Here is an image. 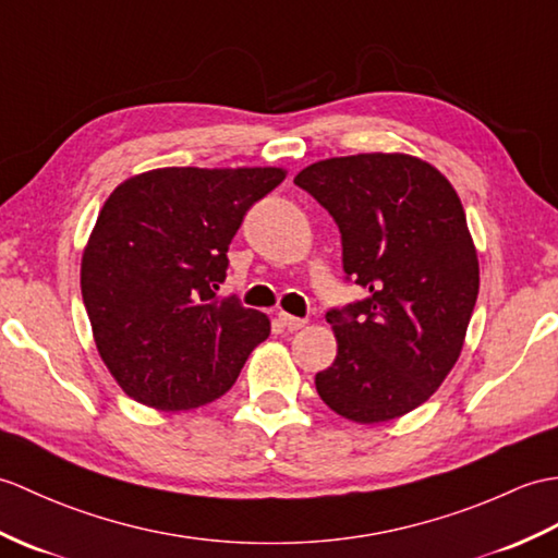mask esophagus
Wrapping results in <instances>:
<instances>
[{
    "mask_svg": "<svg viewBox=\"0 0 558 558\" xmlns=\"http://www.w3.org/2000/svg\"><path fill=\"white\" fill-rule=\"evenodd\" d=\"M278 320H280L282 326L288 328V330H300V328H304V326H306V318L290 316V314H284V311H280V314H278Z\"/></svg>",
    "mask_w": 558,
    "mask_h": 558,
    "instance_id": "obj_1",
    "label": "esophagus"
}]
</instances>
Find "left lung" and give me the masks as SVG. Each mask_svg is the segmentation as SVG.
Listing matches in <instances>:
<instances>
[{
	"label": "left lung",
	"mask_w": 558,
	"mask_h": 558,
	"mask_svg": "<svg viewBox=\"0 0 558 558\" xmlns=\"http://www.w3.org/2000/svg\"><path fill=\"white\" fill-rule=\"evenodd\" d=\"M342 235L344 278L366 300L330 308L326 404L354 423L404 416L430 399L461 354L481 288L465 214L449 180L409 154H356L294 178Z\"/></svg>",
	"instance_id": "1"
}]
</instances>
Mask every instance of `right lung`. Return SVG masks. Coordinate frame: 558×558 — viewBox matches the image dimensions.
<instances>
[{"label": "right lung", "instance_id": "right-lung-1", "mask_svg": "<svg viewBox=\"0 0 558 558\" xmlns=\"http://www.w3.org/2000/svg\"><path fill=\"white\" fill-rule=\"evenodd\" d=\"M282 180V168H157L104 202L81 290L99 356L128 397L183 411L235 385L270 320L216 290L244 214Z\"/></svg>", "mask_w": 558, "mask_h": 558}]
</instances>
